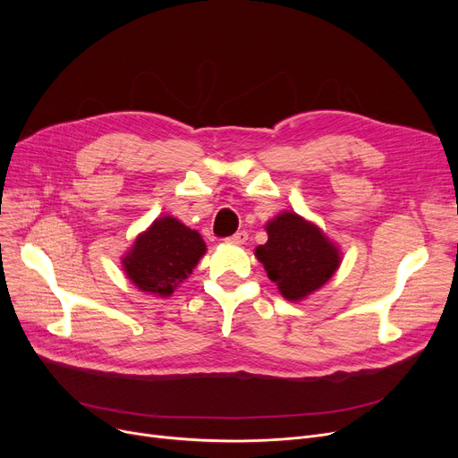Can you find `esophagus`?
I'll list each match as a JSON object with an SVG mask.
<instances>
[{"label": "esophagus", "instance_id": "obj_1", "mask_svg": "<svg viewBox=\"0 0 458 458\" xmlns=\"http://www.w3.org/2000/svg\"><path fill=\"white\" fill-rule=\"evenodd\" d=\"M247 239H249V233L245 230H239V232H235L233 235L228 237V242L230 243H237V245H243Z\"/></svg>", "mask_w": 458, "mask_h": 458}]
</instances>
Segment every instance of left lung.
<instances>
[{"instance_id":"obj_1","label":"left lung","mask_w":458,"mask_h":458,"mask_svg":"<svg viewBox=\"0 0 458 458\" xmlns=\"http://www.w3.org/2000/svg\"><path fill=\"white\" fill-rule=\"evenodd\" d=\"M267 233V243L256 249V256L285 299L299 301L319 290L340 266L338 249L295 213L278 215Z\"/></svg>"}]
</instances>
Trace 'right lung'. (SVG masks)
<instances>
[{
    "mask_svg": "<svg viewBox=\"0 0 458 458\" xmlns=\"http://www.w3.org/2000/svg\"><path fill=\"white\" fill-rule=\"evenodd\" d=\"M204 252L206 245L199 232L173 216H159L148 232L137 237L124 258V269L139 290L166 297L195 269Z\"/></svg>",
    "mask_w": 458,
    "mask_h": 458,
    "instance_id": "right-lung-1",
    "label": "right lung"
}]
</instances>
